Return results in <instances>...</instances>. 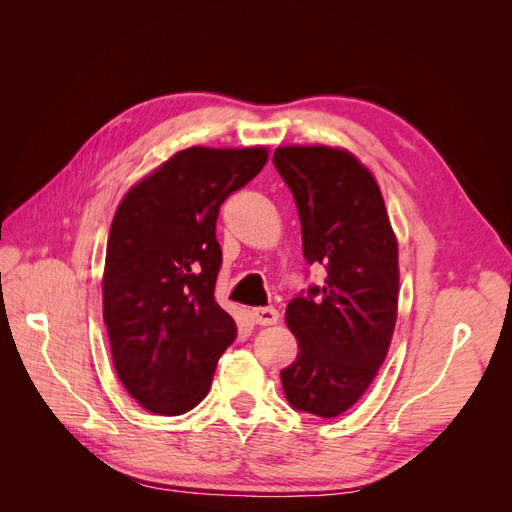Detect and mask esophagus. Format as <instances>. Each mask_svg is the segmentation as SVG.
Returning <instances> with one entry per match:
<instances>
[{
  "label": "esophagus",
  "mask_w": 512,
  "mask_h": 512,
  "mask_svg": "<svg viewBox=\"0 0 512 512\" xmlns=\"http://www.w3.org/2000/svg\"><path fill=\"white\" fill-rule=\"evenodd\" d=\"M252 318L256 324H262V327H271V324L280 320V312L275 307H256L252 309Z\"/></svg>",
  "instance_id": "1"
}]
</instances>
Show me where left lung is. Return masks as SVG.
<instances>
[{
	"label": "left lung",
	"mask_w": 512,
	"mask_h": 512,
	"mask_svg": "<svg viewBox=\"0 0 512 512\" xmlns=\"http://www.w3.org/2000/svg\"><path fill=\"white\" fill-rule=\"evenodd\" d=\"M273 164L299 209L307 265L327 269L286 307L299 354L282 369L294 410L352 408L386 359L397 320V239L374 175L346 149L277 147Z\"/></svg>",
	"instance_id": "obj_1"
}]
</instances>
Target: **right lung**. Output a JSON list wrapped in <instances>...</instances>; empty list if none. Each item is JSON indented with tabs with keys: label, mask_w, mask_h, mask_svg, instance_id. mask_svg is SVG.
Segmentation results:
<instances>
[{
	"label": "right lung",
	"mask_w": 512,
	"mask_h": 512,
	"mask_svg": "<svg viewBox=\"0 0 512 512\" xmlns=\"http://www.w3.org/2000/svg\"><path fill=\"white\" fill-rule=\"evenodd\" d=\"M267 164L265 147H190L123 196L108 232L104 324L126 391L177 416L211 389L237 324L215 303L220 205Z\"/></svg>",
	"instance_id": "right-lung-1"
}]
</instances>
